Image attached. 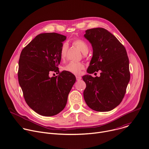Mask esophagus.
Returning a JSON list of instances; mask_svg holds the SVG:
<instances>
[{
	"mask_svg": "<svg viewBox=\"0 0 149 149\" xmlns=\"http://www.w3.org/2000/svg\"><path fill=\"white\" fill-rule=\"evenodd\" d=\"M76 79L77 81H79L81 79V77H79V76H76Z\"/></svg>",
	"mask_w": 149,
	"mask_h": 149,
	"instance_id": "esophagus-1",
	"label": "esophagus"
}]
</instances>
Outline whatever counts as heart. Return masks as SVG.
Returning a JSON list of instances; mask_svg holds the SVG:
<instances>
[{
    "label": "heart",
    "mask_w": 149,
    "mask_h": 149,
    "mask_svg": "<svg viewBox=\"0 0 149 149\" xmlns=\"http://www.w3.org/2000/svg\"><path fill=\"white\" fill-rule=\"evenodd\" d=\"M73 44L77 47L84 54H87L89 51V47L86 42L80 39H76L72 41ZM68 51V45L66 43L63 44L60 49V58L63 60L67 56ZM84 68V65L82 62H70L63 67V70L65 71L70 72L75 75H79L81 71Z\"/></svg>",
    "instance_id": "obj_1"
}]
</instances>
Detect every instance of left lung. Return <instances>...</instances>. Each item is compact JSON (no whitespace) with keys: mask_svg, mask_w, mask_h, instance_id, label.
Wrapping results in <instances>:
<instances>
[{"mask_svg":"<svg viewBox=\"0 0 149 149\" xmlns=\"http://www.w3.org/2000/svg\"><path fill=\"white\" fill-rule=\"evenodd\" d=\"M84 37L93 50L87 71L100 72V77H82L86 84L85 101L96 111H111L122 101L130 78L126 50L115 36L102 28L87 29Z\"/></svg>","mask_w":149,"mask_h":149,"instance_id":"8db88e82","label":"left lung"}]
</instances>
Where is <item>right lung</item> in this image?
<instances>
[{
    "instance_id": "right-lung-1",
    "label": "right lung",
    "mask_w": 149,
    "mask_h": 149,
    "mask_svg": "<svg viewBox=\"0 0 149 149\" xmlns=\"http://www.w3.org/2000/svg\"><path fill=\"white\" fill-rule=\"evenodd\" d=\"M66 36L56 33L37 35L22 51L19 61L18 80L26 102L44 116L58 114L65 108L75 82L72 74L59 72L60 49ZM52 72L59 74L50 77Z\"/></svg>"
}]
</instances>
